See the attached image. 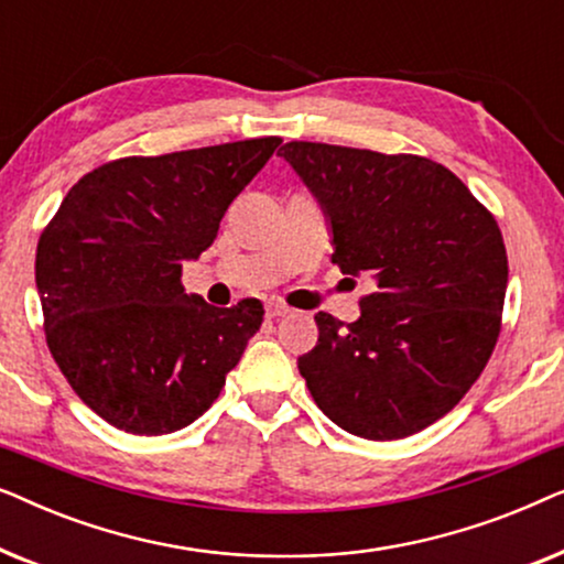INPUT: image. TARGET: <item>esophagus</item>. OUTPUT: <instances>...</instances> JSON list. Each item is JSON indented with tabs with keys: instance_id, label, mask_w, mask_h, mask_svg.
<instances>
[{
	"instance_id": "34e87169",
	"label": "esophagus",
	"mask_w": 564,
	"mask_h": 564,
	"mask_svg": "<svg viewBox=\"0 0 564 564\" xmlns=\"http://www.w3.org/2000/svg\"><path fill=\"white\" fill-rule=\"evenodd\" d=\"M290 311H292V307L282 305V303H269V305H267V315H269V318H282V315H288Z\"/></svg>"
}]
</instances>
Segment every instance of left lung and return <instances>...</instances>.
Wrapping results in <instances>:
<instances>
[{
    "mask_svg": "<svg viewBox=\"0 0 564 564\" xmlns=\"http://www.w3.org/2000/svg\"><path fill=\"white\" fill-rule=\"evenodd\" d=\"M280 156L318 199L344 274H369L349 326L318 313L297 359L323 413L354 436L419 434L465 398L500 334L508 257L459 176L413 153L292 141Z\"/></svg>",
    "mask_w": 564,
    "mask_h": 564,
    "instance_id": "8db88e82",
    "label": "left lung"
}]
</instances>
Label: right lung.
Returning <instances> with one entry per match:
<instances>
[{
	"label": "right lung",
	"instance_id": "add662e5",
	"mask_svg": "<svg viewBox=\"0 0 564 564\" xmlns=\"http://www.w3.org/2000/svg\"><path fill=\"white\" fill-rule=\"evenodd\" d=\"M280 143L110 161L68 189L41 234L45 341L76 395L115 429L161 436L189 426L259 330L257 297L207 305L184 292L182 264L215 241L228 205Z\"/></svg>",
	"mask_w": 564,
	"mask_h": 564
}]
</instances>
